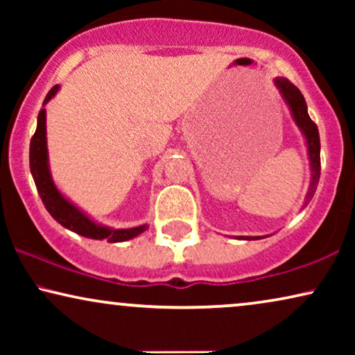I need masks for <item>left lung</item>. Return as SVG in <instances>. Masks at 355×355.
<instances>
[{"label":"left lung","instance_id":"8db88e82","mask_svg":"<svg viewBox=\"0 0 355 355\" xmlns=\"http://www.w3.org/2000/svg\"><path fill=\"white\" fill-rule=\"evenodd\" d=\"M276 87H278L281 94H283L284 100L288 101L291 111L295 119V124L302 130L305 139H307L309 147V157H310V168H312V182H310V189L307 193V202L312 200L315 191H317L318 181H320V171H322V164H320V135L317 124L310 119L307 113V103H305L304 95L295 87L293 82L284 79V77H278L275 80ZM305 202V203H307ZM242 239V237H241ZM244 239H257V237H244Z\"/></svg>","mask_w":355,"mask_h":355}]
</instances>
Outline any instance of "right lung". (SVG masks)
Masks as SVG:
<instances>
[{"instance_id": "right-lung-1", "label": "right lung", "mask_w": 355, "mask_h": 355, "mask_svg": "<svg viewBox=\"0 0 355 355\" xmlns=\"http://www.w3.org/2000/svg\"><path fill=\"white\" fill-rule=\"evenodd\" d=\"M60 87L55 85L48 92L45 101H50ZM46 113L45 110H40L38 113L37 130L32 135L31 140V152H28V159H31V173L35 181L38 196H40L43 205L48 213L55 218V220L67 230L77 232V234L89 237V239H106L108 242H124L139 236L140 232L147 230V226L129 227V230H110V227L96 225L87 218L79 208H76L71 202H67L61 196L55 184L51 181L50 169H48V150H46Z\"/></svg>"}]
</instances>
